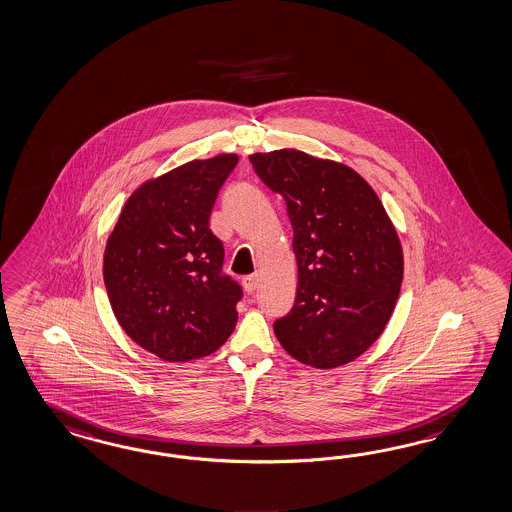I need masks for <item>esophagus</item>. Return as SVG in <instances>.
Returning a JSON list of instances; mask_svg holds the SVG:
<instances>
[{"label":"esophagus","instance_id":"34e87169","mask_svg":"<svg viewBox=\"0 0 512 512\" xmlns=\"http://www.w3.org/2000/svg\"><path fill=\"white\" fill-rule=\"evenodd\" d=\"M258 282H260V275H258V273H252V275H247V277L243 278V288H245V292H254V290L258 288Z\"/></svg>","mask_w":512,"mask_h":512}]
</instances>
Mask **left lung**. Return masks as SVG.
Instances as JSON below:
<instances>
[{"label":"left lung","mask_w":512,"mask_h":512,"mask_svg":"<svg viewBox=\"0 0 512 512\" xmlns=\"http://www.w3.org/2000/svg\"><path fill=\"white\" fill-rule=\"evenodd\" d=\"M254 172L286 200L297 260L292 310L275 322L303 365L336 368L365 353L389 322L404 254L378 194L353 168L299 149L250 155Z\"/></svg>","instance_id":"left-lung-1"}]
</instances>
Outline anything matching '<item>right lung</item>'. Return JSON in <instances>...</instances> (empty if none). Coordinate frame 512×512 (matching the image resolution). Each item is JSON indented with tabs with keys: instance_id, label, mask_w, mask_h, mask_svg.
Listing matches in <instances>:
<instances>
[{
	"instance_id": "right-lung-1",
	"label": "right lung",
	"mask_w": 512,
	"mask_h": 512,
	"mask_svg": "<svg viewBox=\"0 0 512 512\" xmlns=\"http://www.w3.org/2000/svg\"><path fill=\"white\" fill-rule=\"evenodd\" d=\"M237 161L222 153L147 179L106 241L104 286L117 322L162 361L200 359L234 333L243 292L222 275L224 247L209 215Z\"/></svg>"
}]
</instances>
